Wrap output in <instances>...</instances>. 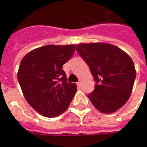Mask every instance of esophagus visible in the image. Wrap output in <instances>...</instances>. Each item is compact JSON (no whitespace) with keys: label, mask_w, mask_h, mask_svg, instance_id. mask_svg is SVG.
Segmentation results:
<instances>
[{"label":"esophagus","mask_w":147,"mask_h":147,"mask_svg":"<svg viewBox=\"0 0 147 147\" xmlns=\"http://www.w3.org/2000/svg\"><path fill=\"white\" fill-rule=\"evenodd\" d=\"M77 85H78V88H82V83H81L80 82H78L77 83Z\"/></svg>","instance_id":"1"}]
</instances>
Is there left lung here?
Masks as SVG:
<instances>
[{
    "label": "left lung",
    "mask_w": 147,
    "mask_h": 147,
    "mask_svg": "<svg viewBox=\"0 0 147 147\" xmlns=\"http://www.w3.org/2000/svg\"><path fill=\"white\" fill-rule=\"evenodd\" d=\"M76 50L89 67L95 82L88 97L98 111H116L132 92L136 70L131 58L114 45L103 42L81 43Z\"/></svg>",
    "instance_id": "obj_1"
}]
</instances>
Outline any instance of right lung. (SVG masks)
I'll return each instance as SVG.
<instances>
[{
  "mask_svg": "<svg viewBox=\"0 0 147 147\" xmlns=\"http://www.w3.org/2000/svg\"><path fill=\"white\" fill-rule=\"evenodd\" d=\"M76 50L75 45H47L31 51L20 62L17 79L29 105L48 117L62 114L77 91L62 69Z\"/></svg>",
  "mask_w": 147,
  "mask_h": 147,
  "instance_id": "right-lung-1",
  "label": "right lung"
}]
</instances>
